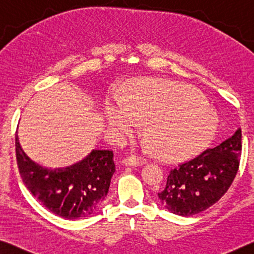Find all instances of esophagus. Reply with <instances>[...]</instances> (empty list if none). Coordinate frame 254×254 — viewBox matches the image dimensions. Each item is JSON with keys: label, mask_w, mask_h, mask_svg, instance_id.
<instances>
[{"label": "esophagus", "mask_w": 254, "mask_h": 254, "mask_svg": "<svg viewBox=\"0 0 254 254\" xmlns=\"http://www.w3.org/2000/svg\"><path fill=\"white\" fill-rule=\"evenodd\" d=\"M123 163L126 165H130V166H141V165L147 163V158H144L142 156L132 155L124 159Z\"/></svg>", "instance_id": "esophagus-1"}]
</instances>
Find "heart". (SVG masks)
<instances>
[{"label": "heart", "mask_w": 254, "mask_h": 254, "mask_svg": "<svg viewBox=\"0 0 254 254\" xmlns=\"http://www.w3.org/2000/svg\"><path fill=\"white\" fill-rule=\"evenodd\" d=\"M112 127L131 132L149 124L148 140L164 158H190L214 138L218 118L198 90L162 79H141L106 106Z\"/></svg>", "instance_id": "1"}]
</instances>
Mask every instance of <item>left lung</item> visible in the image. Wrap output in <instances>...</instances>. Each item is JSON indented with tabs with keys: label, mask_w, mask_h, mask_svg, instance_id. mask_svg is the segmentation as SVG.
<instances>
[{
	"label": "left lung",
	"mask_w": 254,
	"mask_h": 254,
	"mask_svg": "<svg viewBox=\"0 0 254 254\" xmlns=\"http://www.w3.org/2000/svg\"><path fill=\"white\" fill-rule=\"evenodd\" d=\"M242 155V132L172 168L160 203L179 216H193L215 204L231 187Z\"/></svg>",
	"instance_id": "obj_1"
}]
</instances>
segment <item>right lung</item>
Wrapping results in <instances>:
<instances>
[{
    "label": "right lung",
    "instance_id": "add662e5",
    "mask_svg": "<svg viewBox=\"0 0 254 254\" xmlns=\"http://www.w3.org/2000/svg\"><path fill=\"white\" fill-rule=\"evenodd\" d=\"M113 156L112 150H95L64 171H50L28 158L15 135L18 170L26 188L48 210L67 219L91 215L105 200L115 172Z\"/></svg>",
    "mask_w": 254,
    "mask_h": 254
}]
</instances>
